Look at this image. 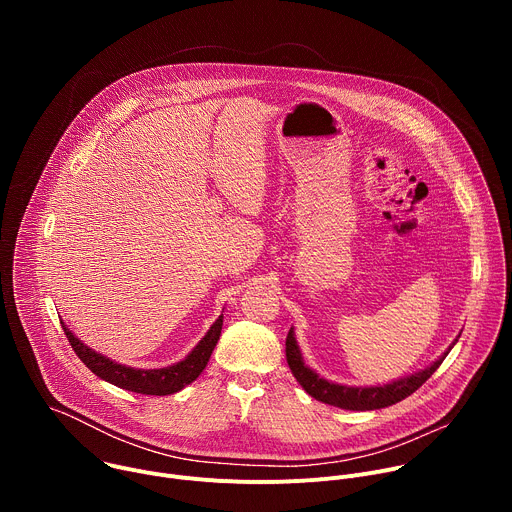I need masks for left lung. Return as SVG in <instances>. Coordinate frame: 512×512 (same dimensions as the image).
<instances>
[{
	"label": "left lung",
	"instance_id": "obj_1",
	"mask_svg": "<svg viewBox=\"0 0 512 512\" xmlns=\"http://www.w3.org/2000/svg\"><path fill=\"white\" fill-rule=\"evenodd\" d=\"M458 338L460 336H456V340L448 346V350L440 358L433 360L429 367H425L413 375L401 377L397 381H391L387 385H371V387H350V385L332 383V381L320 377L304 362L294 328H289V334L285 340V356H287L291 375L296 377V381L304 387V391L310 397H314L322 403L340 407V409H348V411H373V409H383V407L395 405V403L403 401L405 397H409L411 393H415L437 371V367H440L444 358L450 354V350L454 348Z\"/></svg>",
	"mask_w": 512,
	"mask_h": 512
}]
</instances>
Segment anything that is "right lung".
I'll return each instance as SVG.
<instances>
[{
    "instance_id": "obj_1",
    "label": "right lung",
    "mask_w": 512,
    "mask_h": 512,
    "mask_svg": "<svg viewBox=\"0 0 512 512\" xmlns=\"http://www.w3.org/2000/svg\"><path fill=\"white\" fill-rule=\"evenodd\" d=\"M60 324L72 350L77 352V356L87 364V369L95 373L99 379L131 393L172 395L188 387L192 381H196L198 375L206 369L208 358L223 330V314L214 320L204 338L180 362H174L164 369H135L127 367V364L115 362L109 356L87 346L77 334H72V330L62 320Z\"/></svg>"
}]
</instances>
